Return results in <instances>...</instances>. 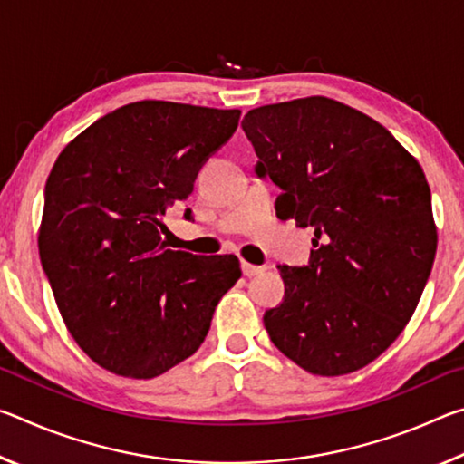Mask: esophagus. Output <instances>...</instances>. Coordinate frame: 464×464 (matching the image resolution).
I'll use <instances>...</instances> for the list:
<instances>
[{
	"mask_svg": "<svg viewBox=\"0 0 464 464\" xmlns=\"http://www.w3.org/2000/svg\"><path fill=\"white\" fill-rule=\"evenodd\" d=\"M241 270H243V276H247V278L260 276V274L264 272L262 266H254V264H249V262H243L241 264Z\"/></svg>",
	"mask_w": 464,
	"mask_h": 464,
	"instance_id": "1",
	"label": "esophagus"
}]
</instances>
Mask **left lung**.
<instances>
[{"instance_id": "8db88e82", "label": "left lung", "mask_w": 464, "mask_h": 464, "mask_svg": "<svg viewBox=\"0 0 464 464\" xmlns=\"http://www.w3.org/2000/svg\"><path fill=\"white\" fill-rule=\"evenodd\" d=\"M278 213L313 227L307 266H278L285 298L264 313L274 345L307 372L371 364L403 332L436 256L420 163L358 110L311 96L249 110L241 122Z\"/></svg>"}]
</instances>
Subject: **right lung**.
I'll list each match as a JSON object with an SVG mask.
<instances>
[{
    "instance_id": "1",
    "label": "right lung",
    "mask_w": 464,
    "mask_h": 464,
    "mask_svg": "<svg viewBox=\"0 0 464 464\" xmlns=\"http://www.w3.org/2000/svg\"><path fill=\"white\" fill-rule=\"evenodd\" d=\"M239 110L143 100L63 149L46 179L38 249L63 321L106 371L153 379L192 356L241 276L235 256L168 249L161 217L233 137ZM186 218L192 210L186 208Z\"/></svg>"
}]
</instances>
